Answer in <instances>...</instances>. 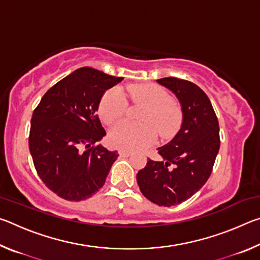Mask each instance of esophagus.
Wrapping results in <instances>:
<instances>
[{
  "label": "esophagus",
  "instance_id": "esophagus-1",
  "mask_svg": "<svg viewBox=\"0 0 260 260\" xmlns=\"http://www.w3.org/2000/svg\"><path fill=\"white\" fill-rule=\"evenodd\" d=\"M119 155L122 157H129L132 155V151L128 150H119Z\"/></svg>",
  "mask_w": 260,
  "mask_h": 260
}]
</instances>
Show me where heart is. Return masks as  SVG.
I'll list each match as a JSON object with an SVG mask.
<instances>
[{"instance_id": "1", "label": "heart", "mask_w": 260, "mask_h": 260, "mask_svg": "<svg viewBox=\"0 0 260 260\" xmlns=\"http://www.w3.org/2000/svg\"><path fill=\"white\" fill-rule=\"evenodd\" d=\"M134 103L146 105L140 116L141 124L121 121L110 133L112 146L122 150H141L155 142L157 131L164 139L177 134L182 121V112L171 95L157 85H133L126 89ZM127 100L120 88H111L99 104V113L105 124L112 125L125 116Z\"/></svg>"}]
</instances>
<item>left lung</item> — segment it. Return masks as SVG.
I'll return each instance as SVG.
<instances>
[{
	"instance_id": "left-lung-1",
	"label": "left lung",
	"mask_w": 260,
	"mask_h": 260,
	"mask_svg": "<svg viewBox=\"0 0 260 260\" xmlns=\"http://www.w3.org/2000/svg\"><path fill=\"white\" fill-rule=\"evenodd\" d=\"M157 82L177 96L183 120L174 139L158 149L162 160L149 158L136 180L152 203L173 206L190 199L208 181L220 147L219 122L209 98L195 83L175 77Z\"/></svg>"
}]
</instances>
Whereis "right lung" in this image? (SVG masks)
<instances>
[{"label":"right lung","instance_id":"obj_1","mask_svg":"<svg viewBox=\"0 0 260 260\" xmlns=\"http://www.w3.org/2000/svg\"><path fill=\"white\" fill-rule=\"evenodd\" d=\"M117 78L78 69L43 95L30 119L28 147L42 182L60 199L79 202L103 187L117 151L96 144L105 135L96 111Z\"/></svg>","mask_w":260,"mask_h":260}]
</instances>
